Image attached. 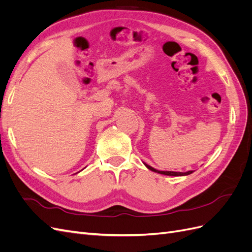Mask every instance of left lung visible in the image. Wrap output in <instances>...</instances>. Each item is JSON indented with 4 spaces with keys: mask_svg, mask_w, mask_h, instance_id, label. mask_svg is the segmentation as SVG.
Masks as SVG:
<instances>
[{
    "mask_svg": "<svg viewBox=\"0 0 252 252\" xmlns=\"http://www.w3.org/2000/svg\"><path fill=\"white\" fill-rule=\"evenodd\" d=\"M145 164V163H144ZM145 166L147 167L148 169H150L151 171H155V172H157V173H161V174H165V175H172V177H179V175H188V174H190V173H192L193 171L192 170H190V171H187V172H175V171H159V170H157V169H155V168H152L151 166H149V165H147V164H145Z\"/></svg>",
    "mask_w": 252,
    "mask_h": 252,
    "instance_id": "1",
    "label": "left lung"
}]
</instances>
